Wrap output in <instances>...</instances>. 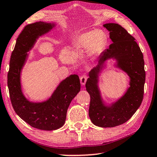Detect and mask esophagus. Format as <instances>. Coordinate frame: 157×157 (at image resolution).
<instances>
[{
	"instance_id": "34e87169",
	"label": "esophagus",
	"mask_w": 157,
	"mask_h": 157,
	"mask_svg": "<svg viewBox=\"0 0 157 157\" xmlns=\"http://www.w3.org/2000/svg\"><path fill=\"white\" fill-rule=\"evenodd\" d=\"M87 80V76L86 75H83L81 78H80V81H81V83L82 86L85 85Z\"/></svg>"
}]
</instances>
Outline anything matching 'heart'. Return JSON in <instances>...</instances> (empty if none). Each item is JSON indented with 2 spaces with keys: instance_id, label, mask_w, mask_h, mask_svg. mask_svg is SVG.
<instances>
[{
  "instance_id": "1",
  "label": "heart",
  "mask_w": 157,
  "mask_h": 157,
  "mask_svg": "<svg viewBox=\"0 0 157 157\" xmlns=\"http://www.w3.org/2000/svg\"><path fill=\"white\" fill-rule=\"evenodd\" d=\"M106 41L103 31L97 30L87 32L80 35L73 43V47L77 52H82L88 49L89 55L95 56L101 50Z\"/></svg>"
}]
</instances>
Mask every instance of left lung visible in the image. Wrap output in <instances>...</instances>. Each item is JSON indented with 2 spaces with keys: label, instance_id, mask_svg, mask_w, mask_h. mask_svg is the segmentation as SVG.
I'll list each match as a JSON object with an SVG mask.
<instances>
[{
  "label": "left lung",
  "instance_id": "left-lung-1",
  "mask_svg": "<svg viewBox=\"0 0 157 157\" xmlns=\"http://www.w3.org/2000/svg\"><path fill=\"white\" fill-rule=\"evenodd\" d=\"M104 27L110 32L113 43L100 54L98 65L89 73L85 87L91 98L89 116L91 122L98 127H114L127 122L141 105L146 72L143 54L135 38L118 24H105ZM111 59L116 60L115 66L126 72L130 81L126 94L107 105L101 98L98 81L105 62Z\"/></svg>",
  "mask_w": 157,
  "mask_h": 157
}]
</instances>
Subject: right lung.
<instances>
[{
  "instance_id": "1",
  "label": "right lung",
  "mask_w": 157,
  "mask_h": 157,
  "mask_svg": "<svg viewBox=\"0 0 157 157\" xmlns=\"http://www.w3.org/2000/svg\"><path fill=\"white\" fill-rule=\"evenodd\" d=\"M55 26L54 23L38 21L24 28L11 53L7 75L9 95L16 114L30 126L45 131L56 130L64 124L70 104L81 89L78 75H71L59 82L46 101H30L22 92L20 76L28 58V52L38 38Z\"/></svg>"
}]
</instances>
